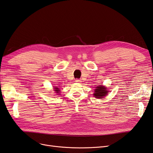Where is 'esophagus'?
<instances>
[{
    "label": "esophagus",
    "mask_w": 153,
    "mask_h": 153,
    "mask_svg": "<svg viewBox=\"0 0 153 153\" xmlns=\"http://www.w3.org/2000/svg\"><path fill=\"white\" fill-rule=\"evenodd\" d=\"M75 82H77V83H80L81 82V80L80 79H78V78H77V79L75 80Z\"/></svg>",
    "instance_id": "esophagus-1"
}]
</instances>
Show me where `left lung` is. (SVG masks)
Here are the masks:
<instances>
[{
    "label": "left lung",
    "instance_id": "left-lung-1",
    "mask_svg": "<svg viewBox=\"0 0 153 153\" xmlns=\"http://www.w3.org/2000/svg\"><path fill=\"white\" fill-rule=\"evenodd\" d=\"M107 92L108 91L106 90L105 87L99 85L98 87H96V89L94 91V93L93 95L95 96L96 98L100 99L102 98L105 96L107 95Z\"/></svg>",
    "mask_w": 153,
    "mask_h": 153
}]
</instances>
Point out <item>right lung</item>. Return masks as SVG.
Returning <instances> with one entry per match:
<instances>
[{
    "label": "right lung",
    "instance_id": "obj_1",
    "mask_svg": "<svg viewBox=\"0 0 153 153\" xmlns=\"http://www.w3.org/2000/svg\"><path fill=\"white\" fill-rule=\"evenodd\" d=\"M54 89H55V91H56L57 93H59V88H57V87H55V88H54Z\"/></svg>",
    "mask_w": 153,
    "mask_h": 153
}]
</instances>
